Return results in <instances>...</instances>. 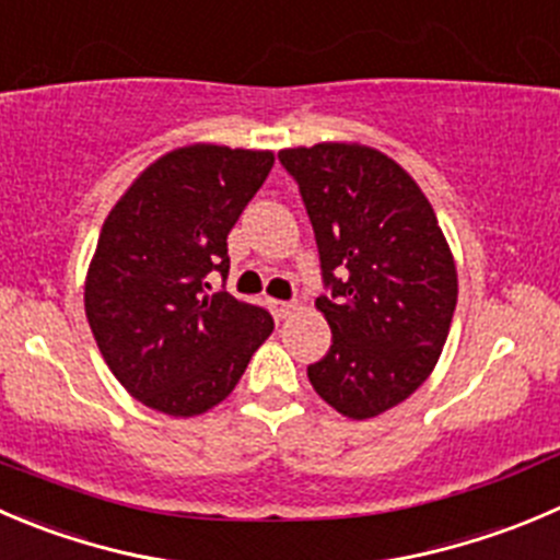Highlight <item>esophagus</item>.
<instances>
[{
  "mask_svg": "<svg viewBox=\"0 0 560 560\" xmlns=\"http://www.w3.org/2000/svg\"><path fill=\"white\" fill-rule=\"evenodd\" d=\"M270 308H273V314L279 319H284V317H290L292 312H295L298 308V303H287V301H270Z\"/></svg>",
  "mask_w": 560,
  "mask_h": 560,
  "instance_id": "obj_1",
  "label": "esophagus"
}]
</instances>
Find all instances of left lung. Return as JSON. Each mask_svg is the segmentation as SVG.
Instances as JSON below:
<instances>
[{
	"label": "left lung",
	"mask_w": 560,
	"mask_h": 560,
	"mask_svg": "<svg viewBox=\"0 0 560 560\" xmlns=\"http://www.w3.org/2000/svg\"><path fill=\"white\" fill-rule=\"evenodd\" d=\"M301 188L330 295L317 298L330 350L314 390L352 421L405 401L441 358L457 306V265L430 199L380 150L323 142L281 150Z\"/></svg>",
	"instance_id": "obj_1"
}]
</instances>
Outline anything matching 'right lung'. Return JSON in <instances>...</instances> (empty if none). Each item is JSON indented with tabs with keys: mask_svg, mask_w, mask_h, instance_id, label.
<instances>
[{
	"mask_svg": "<svg viewBox=\"0 0 560 560\" xmlns=\"http://www.w3.org/2000/svg\"><path fill=\"white\" fill-rule=\"evenodd\" d=\"M273 166L270 150L186 144L130 183L103 221L84 312L103 361L133 399L175 418L224 401L273 334L265 308L213 292L226 235Z\"/></svg>",
	"mask_w": 560,
	"mask_h": 560,
	"instance_id": "add662e5",
	"label": "right lung"
}]
</instances>
